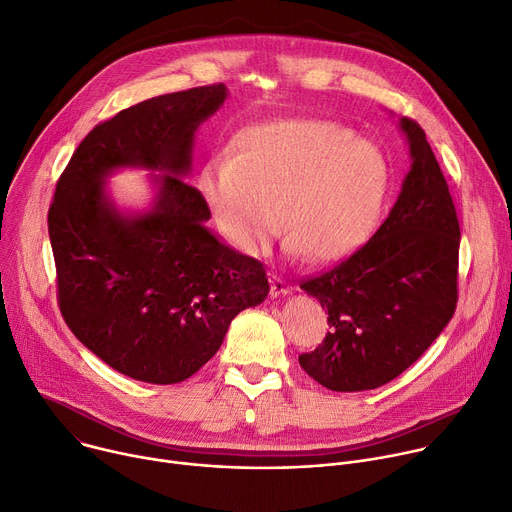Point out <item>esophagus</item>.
Segmentation results:
<instances>
[{"instance_id": "1", "label": "esophagus", "mask_w": 512, "mask_h": 512, "mask_svg": "<svg viewBox=\"0 0 512 512\" xmlns=\"http://www.w3.org/2000/svg\"><path fill=\"white\" fill-rule=\"evenodd\" d=\"M269 284H271L269 294H271L273 298H277V296H286V294H290V292H292L290 284L284 280L282 275H277V273H271V277H269Z\"/></svg>"}]
</instances>
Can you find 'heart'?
<instances>
[{
    "instance_id": "1",
    "label": "heart",
    "mask_w": 512,
    "mask_h": 512,
    "mask_svg": "<svg viewBox=\"0 0 512 512\" xmlns=\"http://www.w3.org/2000/svg\"><path fill=\"white\" fill-rule=\"evenodd\" d=\"M200 192L224 235L257 255L277 232L310 263L349 257L374 235L390 194L384 151L339 122L271 120L243 130L230 159H212Z\"/></svg>"
}]
</instances>
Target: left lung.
<instances>
[{"instance_id":"left-lung-1","label":"left lung","mask_w":512,"mask_h":512,"mask_svg":"<svg viewBox=\"0 0 512 512\" xmlns=\"http://www.w3.org/2000/svg\"><path fill=\"white\" fill-rule=\"evenodd\" d=\"M412 167L384 224L333 269L300 282L329 312L324 341L298 357L335 392L374 390L408 369L457 306L459 220L425 130L400 120Z\"/></svg>"}]
</instances>
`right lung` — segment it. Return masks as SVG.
<instances>
[{
	"label": "right lung",
	"instance_id": "1",
	"mask_svg": "<svg viewBox=\"0 0 512 512\" xmlns=\"http://www.w3.org/2000/svg\"><path fill=\"white\" fill-rule=\"evenodd\" d=\"M226 100L202 85L145 100L98 124L57 181L49 237L57 298L73 335L120 374L179 384L220 349L230 320L269 292L261 261L222 245L210 208L181 177L194 132ZM118 166L168 173L156 208L120 215L101 185Z\"/></svg>",
	"mask_w": 512,
	"mask_h": 512
}]
</instances>
